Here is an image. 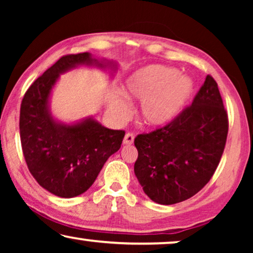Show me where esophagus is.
<instances>
[{
	"label": "esophagus",
	"instance_id": "34e87169",
	"mask_svg": "<svg viewBox=\"0 0 253 253\" xmlns=\"http://www.w3.org/2000/svg\"><path fill=\"white\" fill-rule=\"evenodd\" d=\"M133 139H134V134L131 133V132H127L126 134V137H124V139H123V144L124 145H131L133 143Z\"/></svg>",
	"mask_w": 253,
	"mask_h": 253
}]
</instances>
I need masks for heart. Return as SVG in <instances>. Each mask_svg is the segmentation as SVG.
I'll list each match as a JSON object with an SVG mask.
<instances>
[{"label":"heart","mask_w":253,"mask_h":253,"mask_svg":"<svg viewBox=\"0 0 253 253\" xmlns=\"http://www.w3.org/2000/svg\"><path fill=\"white\" fill-rule=\"evenodd\" d=\"M195 83L179 75L175 68L147 65L126 78L123 93L127 99L141 101L139 116L148 126H164L174 121L191 98ZM110 108L121 120L129 115V103L122 95H114Z\"/></svg>","instance_id":"b5f03b06"}]
</instances>
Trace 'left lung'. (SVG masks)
Here are the masks:
<instances>
[{"mask_svg":"<svg viewBox=\"0 0 253 253\" xmlns=\"http://www.w3.org/2000/svg\"><path fill=\"white\" fill-rule=\"evenodd\" d=\"M228 126L217 84L207 75L191 106L167 126L134 138V174L144 192L161 205L199 192L219 166Z\"/></svg>","mask_w":253,"mask_h":253,"instance_id":"8db88e82","label":"left lung"}]
</instances>
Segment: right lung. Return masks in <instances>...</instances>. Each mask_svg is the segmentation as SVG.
Returning a JSON list of instances; mask_svg holds the SVG:
<instances>
[{"label":"right lung","instance_id":"right-lung-1","mask_svg":"<svg viewBox=\"0 0 253 253\" xmlns=\"http://www.w3.org/2000/svg\"><path fill=\"white\" fill-rule=\"evenodd\" d=\"M81 64L116 69L113 62H99L89 53L65 55L33 82L20 105V141L27 168L43 189L62 198L84 193L110 155L120 150L126 134L93 119L72 126L53 119L48 101L55 83L61 74Z\"/></svg>","mask_w":253,"mask_h":253}]
</instances>
